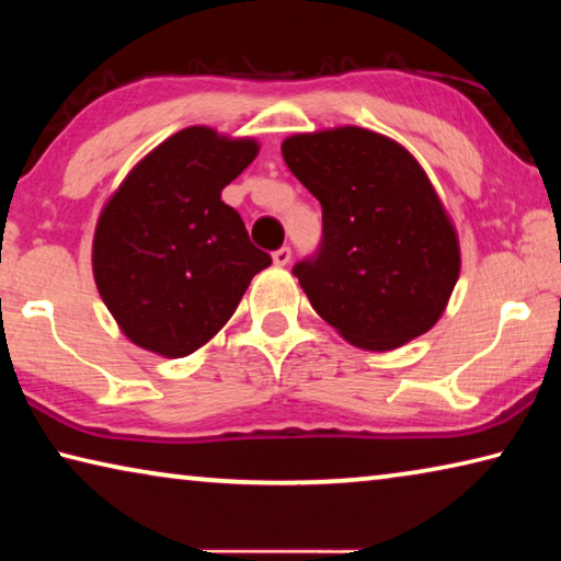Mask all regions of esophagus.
<instances>
[{
	"label": "esophagus",
	"mask_w": 561,
	"mask_h": 561,
	"mask_svg": "<svg viewBox=\"0 0 561 561\" xmlns=\"http://www.w3.org/2000/svg\"><path fill=\"white\" fill-rule=\"evenodd\" d=\"M272 260H274V264H279V267H284V264H289L291 247H279V250H274L272 252Z\"/></svg>",
	"instance_id": "obj_1"
}]
</instances>
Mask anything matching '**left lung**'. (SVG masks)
Returning <instances> with one entry per match:
<instances>
[{"label":"left lung","instance_id":"8db88e82","mask_svg":"<svg viewBox=\"0 0 561 561\" xmlns=\"http://www.w3.org/2000/svg\"><path fill=\"white\" fill-rule=\"evenodd\" d=\"M284 163L321 203V242L291 267L317 314L354 346L428 331L458 282V237L405 148L366 128L291 136Z\"/></svg>","mask_w":561,"mask_h":561}]
</instances>
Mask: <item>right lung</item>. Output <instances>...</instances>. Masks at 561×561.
Instances as JSON below:
<instances>
[{"label": "right lung", "instance_id": "1", "mask_svg": "<svg viewBox=\"0 0 561 561\" xmlns=\"http://www.w3.org/2000/svg\"><path fill=\"white\" fill-rule=\"evenodd\" d=\"M254 156V140L185 128L140 160L103 207L93 277L133 344L168 358L193 354L272 264L220 201Z\"/></svg>", "mask_w": 561, "mask_h": 561}]
</instances>
